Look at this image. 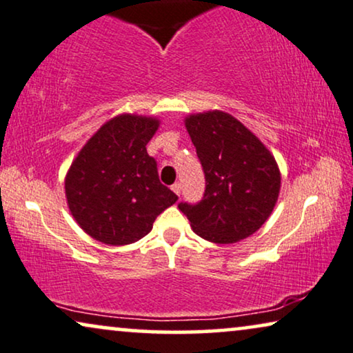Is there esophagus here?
<instances>
[{"mask_svg": "<svg viewBox=\"0 0 353 353\" xmlns=\"http://www.w3.org/2000/svg\"><path fill=\"white\" fill-rule=\"evenodd\" d=\"M171 189H172V192H174V194H176V195H181L182 184H181V182H176V184H172Z\"/></svg>", "mask_w": 353, "mask_h": 353, "instance_id": "obj_1", "label": "esophagus"}]
</instances>
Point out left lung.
<instances>
[{
  "instance_id": "8db88e82",
  "label": "left lung",
  "mask_w": 353,
  "mask_h": 353,
  "mask_svg": "<svg viewBox=\"0 0 353 353\" xmlns=\"http://www.w3.org/2000/svg\"><path fill=\"white\" fill-rule=\"evenodd\" d=\"M205 172V194L179 210L194 232L214 243L242 241L270 218L281 189L276 159L236 117L208 111L185 119Z\"/></svg>"
}]
</instances>
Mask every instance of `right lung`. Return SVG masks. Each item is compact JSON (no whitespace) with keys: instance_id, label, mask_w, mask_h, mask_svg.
<instances>
[{"instance_id":"right-lung-1","label":"right lung","mask_w":353,"mask_h":353,"mask_svg":"<svg viewBox=\"0 0 353 353\" xmlns=\"http://www.w3.org/2000/svg\"><path fill=\"white\" fill-rule=\"evenodd\" d=\"M159 122L122 114L108 121L81 150L65 176L74 219L97 241L128 245L152 231L177 195L163 185L147 143Z\"/></svg>"}]
</instances>
